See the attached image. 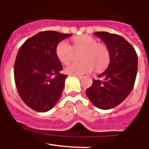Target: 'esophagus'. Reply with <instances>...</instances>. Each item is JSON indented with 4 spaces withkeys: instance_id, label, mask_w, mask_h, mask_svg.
<instances>
[{
    "instance_id": "34e87169",
    "label": "esophagus",
    "mask_w": 149,
    "mask_h": 149,
    "mask_svg": "<svg viewBox=\"0 0 149 149\" xmlns=\"http://www.w3.org/2000/svg\"><path fill=\"white\" fill-rule=\"evenodd\" d=\"M73 76H76V77H77L78 79H82V78H83V76H80V75H73Z\"/></svg>"
}]
</instances>
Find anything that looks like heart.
Masks as SVG:
<instances>
[{
	"instance_id": "1",
	"label": "heart",
	"mask_w": 149,
	"mask_h": 149,
	"mask_svg": "<svg viewBox=\"0 0 149 149\" xmlns=\"http://www.w3.org/2000/svg\"><path fill=\"white\" fill-rule=\"evenodd\" d=\"M73 47L68 41H61L56 49L57 58L62 64L68 65L76 56V53H82L81 63H73L67 67L65 72L70 75H82L93 71L94 67L101 71L108 66L110 53L106 45L100 44L89 36H81L73 38Z\"/></svg>"
}]
</instances>
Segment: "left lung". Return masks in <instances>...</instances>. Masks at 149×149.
<instances>
[{"instance_id": "left-lung-1", "label": "left lung", "mask_w": 149, "mask_h": 149, "mask_svg": "<svg viewBox=\"0 0 149 149\" xmlns=\"http://www.w3.org/2000/svg\"><path fill=\"white\" fill-rule=\"evenodd\" d=\"M94 35L108 48L110 64L105 71L93 80L85 93L96 108L108 110L123 102L133 89L137 73V55L132 45L119 35L107 32Z\"/></svg>"}]
</instances>
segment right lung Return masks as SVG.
<instances>
[{"label": "right lung", "instance_id": "obj_1", "mask_svg": "<svg viewBox=\"0 0 149 149\" xmlns=\"http://www.w3.org/2000/svg\"><path fill=\"white\" fill-rule=\"evenodd\" d=\"M71 35L40 32L19 48L14 65L15 82L21 100L34 111H49L61 97L68 76L60 73L62 65L56 49Z\"/></svg>", "mask_w": 149, "mask_h": 149}]
</instances>
